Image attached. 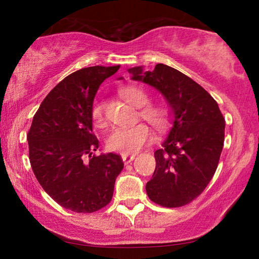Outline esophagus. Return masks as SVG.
<instances>
[{"instance_id": "34e87169", "label": "esophagus", "mask_w": 259, "mask_h": 259, "mask_svg": "<svg viewBox=\"0 0 259 259\" xmlns=\"http://www.w3.org/2000/svg\"><path fill=\"white\" fill-rule=\"evenodd\" d=\"M136 158V155H122V161L123 164H130L131 161H133V159Z\"/></svg>"}]
</instances>
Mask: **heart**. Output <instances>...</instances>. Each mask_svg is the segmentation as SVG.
Listing matches in <instances>:
<instances>
[{
  "label": "heart",
  "mask_w": 259,
  "mask_h": 259,
  "mask_svg": "<svg viewBox=\"0 0 259 259\" xmlns=\"http://www.w3.org/2000/svg\"><path fill=\"white\" fill-rule=\"evenodd\" d=\"M120 94L131 105L139 109V116L147 121L155 130L161 131L167 126L169 120V109L164 104H148L150 95L146 91L138 86H125L120 90ZM91 119L95 127L101 128L106 125L104 104L95 100L91 108ZM152 132L145 123L130 127V128L113 130L106 140V146L109 151L122 155L138 153L151 143Z\"/></svg>",
  "instance_id": "b5f03b06"
}]
</instances>
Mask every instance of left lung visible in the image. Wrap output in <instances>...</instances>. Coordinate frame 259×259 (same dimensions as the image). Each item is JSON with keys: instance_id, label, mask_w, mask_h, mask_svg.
<instances>
[{"instance_id": "left-lung-1", "label": "left lung", "mask_w": 259, "mask_h": 259, "mask_svg": "<svg viewBox=\"0 0 259 259\" xmlns=\"http://www.w3.org/2000/svg\"><path fill=\"white\" fill-rule=\"evenodd\" d=\"M133 80L161 92L173 109V127L161 148L154 152L155 169L146 184L153 203L180 207L200 196L211 182L225 136V119L217 101L200 84L172 67L158 63L143 74L130 69Z\"/></svg>"}]
</instances>
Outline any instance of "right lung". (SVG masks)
Segmentation results:
<instances>
[{
	"mask_svg": "<svg viewBox=\"0 0 259 259\" xmlns=\"http://www.w3.org/2000/svg\"><path fill=\"white\" fill-rule=\"evenodd\" d=\"M119 68L94 66L69 74L42 101L28 132L37 182L53 200L77 213H92L109 204L123 168L119 154H93L99 140L91 119L99 86Z\"/></svg>",
	"mask_w": 259,
	"mask_h": 259,
	"instance_id": "right-lung-1",
	"label": "right lung"
}]
</instances>
